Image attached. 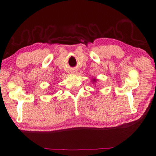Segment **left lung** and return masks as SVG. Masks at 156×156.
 I'll list each match as a JSON object with an SVG mask.
<instances>
[{"label":"left lung","mask_w":156,"mask_h":156,"mask_svg":"<svg viewBox=\"0 0 156 156\" xmlns=\"http://www.w3.org/2000/svg\"><path fill=\"white\" fill-rule=\"evenodd\" d=\"M92 81H93V83H94V82H96V81H97V80H95V79H93V80H92Z\"/></svg>","instance_id":"obj_1"}]
</instances>
